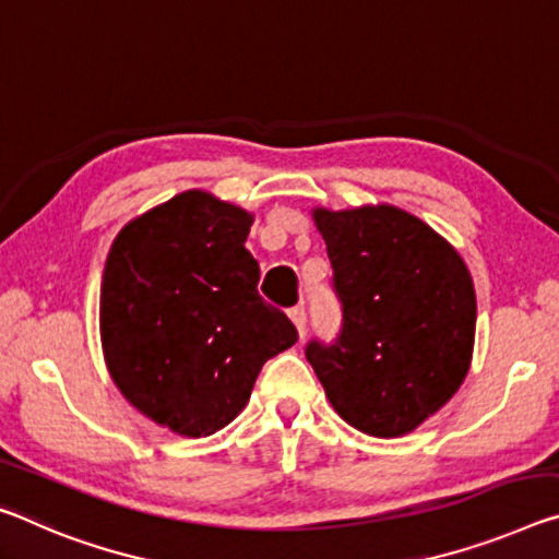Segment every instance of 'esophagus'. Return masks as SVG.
Returning a JSON list of instances; mask_svg holds the SVG:
<instances>
[{
	"mask_svg": "<svg viewBox=\"0 0 559 559\" xmlns=\"http://www.w3.org/2000/svg\"><path fill=\"white\" fill-rule=\"evenodd\" d=\"M288 316H290V321H294V325L298 328V333L304 335L306 333V325H308V316H306V308L304 306H294L288 311Z\"/></svg>",
	"mask_w": 559,
	"mask_h": 559,
	"instance_id": "esophagus-1",
	"label": "esophagus"
}]
</instances>
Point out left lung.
<instances>
[{"label":"left lung","mask_w":559,"mask_h":559,"mask_svg":"<svg viewBox=\"0 0 559 559\" xmlns=\"http://www.w3.org/2000/svg\"><path fill=\"white\" fill-rule=\"evenodd\" d=\"M333 265L343 325L306 358L345 423L397 438L463 383L475 341V288L445 238L395 206L313 211Z\"/></svg>","instance_id":"obj_1"}]
</instances>
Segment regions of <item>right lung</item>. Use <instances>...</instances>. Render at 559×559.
I'll list each match as a JSON object with an SVG mask.
<instances>
[{"label": "right lung", "mask_w": 559, "mask_h": 559, "mask_svg": "<svg viewBox=\"0 0 559 559\" xmlns=\"http://www.w3.org/2000/svg\"><path fill=\"white\" fill-rule=\"evenodd\" d=\"M253 216L183 191L114 238L102 278V348L123 397L186 438L214 436L251 397L263 362L298 341L259 296Z\"/></svg>", "instance_id": "obj_1"}]
</instances>
